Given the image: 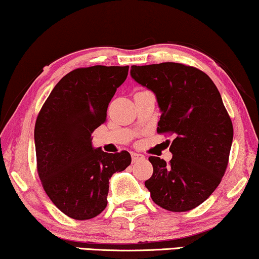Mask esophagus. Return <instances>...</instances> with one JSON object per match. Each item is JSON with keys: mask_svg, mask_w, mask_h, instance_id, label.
I'll list each match as a JSON object with an SVG mask.
<instances>
[{"mask_svg": "<svg viewBox=\"0 0 259 259\" xmlns=\"http://www.w3.org/2000/svg\"><path fill=\"white\" fill-rule=\"evenodd\" d=\"M145 159V157L143 154H140V153H136V152H133L132 153V161L133 162H138V161H140V160H144Z\"/></svg>", "mask_w": 259, "mask_h": 259, "instance_id": "esophagus-1", "label": "esophagus"}]
</instances>
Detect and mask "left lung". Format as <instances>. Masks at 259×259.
<instances>
[{
	"instance_id": "8db88e82",
	"label": "left lung",
	"mask_w": 259,
	"mask_h": 259,
	"mask_svg": "<svg viewBox=\"0 0 259 259\" xmlns=\"http://www.w3.org/2000/svg\"><path fill=\"white\" fill-rule=\"evenodd\" d=\"M131 76L157 98L158 133L176 134L168 165L148 158L153 175L145 186L165 210H192L217 189L228 166L233 127L221 93L204 72L182 63L132 66Z\"/></svg>"
}]
</instances>
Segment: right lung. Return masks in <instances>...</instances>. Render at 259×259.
I'll return each mask as SVG.
<instances>
[{"label": "right lung", "instance_id": "1", "mask_svg": "<svg viewBox=\"0 0 259 259\" xmlns=\"http://www.w3.org/2000/svg\"><path fill=\"white\" fill-rule=\"evenodd\" d=\"M128 66H93L67 74L53 88L35 123L37 172L56 207L77 221L107 206L109 179L131 164L127 151L106 153L92 145V133L107 118Z\"/></svg>", "mask_w": 259, "mask_h": 259}]
</instances>
